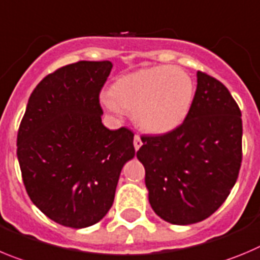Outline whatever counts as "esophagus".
I'll return each mask as SVG.
<instances>
[{"label": "esophagus", "mask_w": 260, "mask_h": 260, "mask_svg": "<svg viewBox=\"0 0 260 260\" xmlns=\"http://www.w3.org/2000/svg\"><path fill=\"white\" fill-rule=\"evenodd\" d=\"M142 144H143V142H142V139H140L139 135H135V137H134V148H135V151H138V149L142 147Z\"/></svg>", "instance_id": "34e87169"}]
</instances>
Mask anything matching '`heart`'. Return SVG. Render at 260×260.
I'll return each instance as SVG.
<instances>
[{"instance_id":"heart-1","label":"heart","mask_w":260,"mask_h":260,"mask_svg":"<svg viewBox=\"0 0 260 260\" xmlns=\"http://www.w3.org/2000/svg\"><path fill=\"white\" fill-rule=\"evenodd\" d=\"M102 103L113 113L133 111L135 123L149 134L179 127L189 113L194 83L185 71L173 66L148 67L114 80Z\"/></svg>"}]
</instances>
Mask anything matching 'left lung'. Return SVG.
<instances>
[{
	"instance_id": "1",
	"label": "left lung",
	"mask_w": 260,
	"mask_h": 260,
	"mask_svg": "<svg viewBox=\"0 0 260 260\" xmlns=\"http://www.w3.org/2000/svg\"><path fill=\"white\" fill-rule=\"evenodd\" d=\"M142 142L137 157L154 213L171 224L199 223L220 208L239 177L241 111L222 82L197 72L184 122Z\"/></svg>"
}]
</instances>
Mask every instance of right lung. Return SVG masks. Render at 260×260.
<instances>
[{
    "label": "right lung",
    "mask_w": 260,
    "mask_h": 260,
    "mask_svg": "<svg viewBox=\"0 0 260 260\" xmlns=\"http://www.w3.org/2000/svg\"><path fill=\"white\" fill-rule=\"evenodd\" d=\"M112 67L109 60H83L46 76L19 126L16 154L28 196L64 227L102 220L123 165L135 156L128 128L102 123L99 92Z\"/></svg>",
    "instance_id": "right-lung-1"
}]
</instances>
